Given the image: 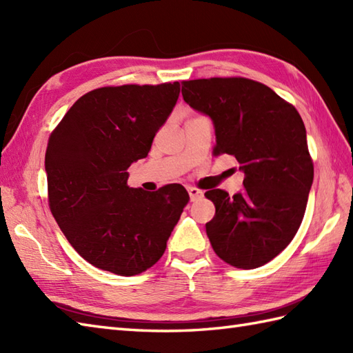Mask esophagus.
<instances>
[{
  "instance_id": "1",
  "label": "esophagus",
  "mask_w": 353,
  "mask_h": 353,
  "mask_svg": "<svg viewBox=\"0 0 353 353\" xmlns=\"http://www.w3.org/2000/svg\"><path fill=\"white\" fill-rule=\"evenodd\" d=\"M188 192H190V199H191V201H196V200H199V199L203 197V192H201V191H200V190H197V188H192V186H190V188H188Z\"/></svg>"
}]
</instances>
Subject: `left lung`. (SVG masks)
<instances>
[{
	"mask_svg": "<svg viewBox=\"0 0 353 353\" xmlns=\"http://www.w3.org/2000/svg\"><path fill=\"white\" fill-rule=\"evenodd\" d=\"M186 104L212 119L215 154H234L244 190L229 197L206 191L215 205L206 234L219 256L236 268L276 258L301 228L314 179L299 112L273 89L249 79H200L182 83Z\"/></svg>",
	"mask_w": 353,
	"mask_h": 353,
	"instance_id": "1",
	"label": "left lung"
}]
</instances>
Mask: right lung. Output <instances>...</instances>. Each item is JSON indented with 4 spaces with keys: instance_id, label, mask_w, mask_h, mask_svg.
I'll return each instance as SVG.
<instances>
[{
    "instance_id": "obj_1",
    "label": "right lung",
    "mask_w": 353,
    "mask_h": 353,
    "mask_svg": "<svg viewBox=\"0 0 353 353\" xmlns=\"http://www.w3.org/2000/svg\"><path fill=\"white\" fill-rule=\"evenodd\" d=\"M181 83L100 88L72 104L51 133L45 172L59 228L89 264L134 276L161 259L188 205L182 185L127 186L174 109Z\"/></svg>"
}]
</instances>
